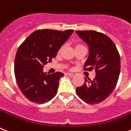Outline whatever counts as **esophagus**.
Masks as SVG:
<instances>
[{"instance_id": "34e87169", "label": "esophagus", "mask_w": 131, "mask_h": 131, "mask_svg": "<svg viewBox=\"0 0 131 131\" xmlns=\"http://www.w3.org/2000/svg\"><path fill=\"white\" fill-rule=\"evenodd\" d=\"M68 76L70 77V78H73L74 76H75V73H67Z\"/></svg>"}]
</instances>
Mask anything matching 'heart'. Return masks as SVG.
Segmentation results:
<instances>
[{"label": "heart", "mask_w": 131, "mask_h": 131, "mask_svg": "<svg viewBox=\"0 0 131 131\" xmlns=\"http://www.w3.org/2000/svg\"><path fill=\"white\" fill-rule=\"evenodd\" d=\"M79 46H82V45H80V44H79V45H77L76 46H75V48H76V47H79ZM61 48H60V50H59V52H61Z\"/></svg>", "instance_id": "b5f03b06"}]
</instances>
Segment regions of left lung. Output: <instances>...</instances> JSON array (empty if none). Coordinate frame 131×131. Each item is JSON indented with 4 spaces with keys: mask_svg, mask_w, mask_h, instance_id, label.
<instances>
[{
    "mask_svg": "<svg viewBox=\"0 0 131 131\" xmlns=\"http://www.w3.org/2000/svg\"><path fill=\"white\" fill-rule=\"evenodd\" d=\"M89 48L84 70L95 71L93 80L85 79L76 88V93L84 102L97 104L107 98L115 88L121 70V58L116 46L109 37L94 30L76 31Z\"/></svg>",
    "mask_w": 131,
    "mask_h": 131,
    "instance_id": "1",
    "label": "left lung"
}]
</instances>
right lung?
Returning a JSON list of instances; mask_svg holds the SVG:
<instances>
[{
  "mask_svg": "<svg viewBox=\"0 0 131 131\" xmlns=\"http://www.w3.org/2000/svg\"><path fill=\"white\" fill-rule=\"evenodd\" d=\"M73 32L38 30L19 46L14 60V74L20 91L32 102L45 103L56 95L63 73L47 74L43 72V66L56 56Z\"/></svg>",
  "mask_w": 131,
  "mask_h": 131,
  "instance_id": "obj_1",
  "label": "right lung"
}]
</instances>
